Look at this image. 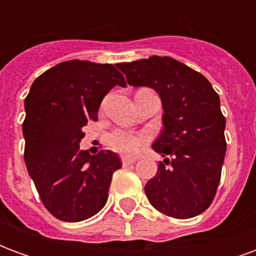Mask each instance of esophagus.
<instances>
[{
  "instance_id": "1",
  "label": "esophagus",
  "mask_w": 256,
  "mask_h": 256,
  "mask_svg": "<svg viewBox=\"0 0 256 256\" xmlns=\"http://www.w3.org/2000/svg\"><path fill=\"white\" fill-rule=\"evenodd\" d=\"M136 160H137V159H136V158H133V156H126V155L122 156L123 166H128V164H132V163H134Z\"/></svg>"
}]
</instances>
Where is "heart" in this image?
<instances>
[{"label": "heart", "instance_id": "1", "mask_svg": "<svg viewBox=\"0 0 256 256\" xmlns=\"http://www.w3.org/2000/svg\"><path fill=\"white\" fill-rule=\"evenodd\" d=\"M145 141L146 137L144 134H136L128 130H115L108 137V144L112 150L126 155L136 154Z\"/></svg>", "mask_w": 256, "mask_h": 256}]
</instances>
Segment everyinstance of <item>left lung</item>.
Masks as SVG:
<instances>
[{"mask_svg":"<svg viewBox=\"0 0 256 256\" xmlns=\"http://www.w3.org/2000/svg\"><path fill=\"white\" fill-rule=\"evenodd\" d=\"M128 84L154 89L162 100L163 128L152 144L164 160L145 185L150 203L185 220L208 208L225 160V116L207 78L172 58L119 63Z\"/></svg>","mask_w":256,"mask_h":256,"instance_id":"1","label":"left lung"}]
</instances>
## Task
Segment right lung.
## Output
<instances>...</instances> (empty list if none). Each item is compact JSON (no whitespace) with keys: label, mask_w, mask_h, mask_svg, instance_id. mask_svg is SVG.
<instances>
[{"label":"right lung","mask_w":256,"mask_h":256,"mask_svg":"<svg viewBox=\"0 0 256 256\" xmlns=\"http://www.w3.org/2000/svg\"><path fill=\"white\" fill-rule=\"evenodd\" d=\"M118 66L63 62L40 75L24 100V162L42 203L58 220L79 222L106 203L119 156L79 148L84 126L97 119L106 94L126 86Z\"/></svg>","instance_id":"right-lung-1"}]
</instances>
